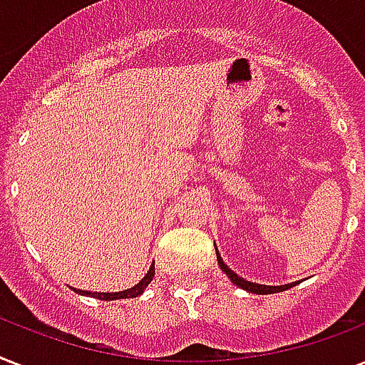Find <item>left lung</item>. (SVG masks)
Returning <instances> with one entry per match:
<instances>
[{
    "label": "left lung",
    "instance_id": "1",
    "mask_svg": "<svg viewBox=\"0 0 365 365\" xmlns=\"http://www.w3.org/2000/svg\"><path fill=\"white\" fill-rule=\"evenodd\" d=\"M216 255H217V265H220V269H222L225 274L229 277V280L235 284V286H239L240 289H246V292H250V294H257V295H267V294H277V292H284V289L288 288H294L295 282L292 284H282V286H265V284H255V282H250V280H246V278L239 277L237 272L231 271L229 269V265H225V261L222 259V255H220V252H217L216 248Z\"/></svg>",
    "mask_w": 365,
    "mask_h": 365
}]
</instances>
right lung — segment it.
Returning <instances> with one entry per match:
<instances>
[{
  "instance_id": "1",
  "label": "right lung",
  "mask_w": 365,
  "mask_h": 365,
  "mask_svg": "<svg viewBox=\"0 0 365 365\" xmlns=\"http://www.w3.org/2000/svg\"><path fill=\"white\" fill-rule=\"evenodd\" d=\"M155 277V261L153 265L149 267L148 274L128 289H123V292H111V294H106V292H87V289H79V288H71L76 294L85 295V297H94V299H102V301H115V299H128V297H138V295L143 294V289L148 288V284L153 280Z\"/></svg>"
}]
</instances>
